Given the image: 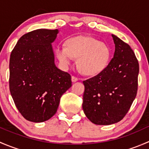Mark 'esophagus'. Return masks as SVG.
Returning <instances> with one entry per match:
<instances>
[{
  "label": "esophagus",
  "mask_w": 149,
  "mask_h": 149,
  "mask_svg": "<svg viewBox=\"0 0 149 149\" xmlns=\"http://www.w3.org/2000/svg\"><path fill=\"white\" fill-rule=\"evenodd\" d=\"M71 80H72V82H76L78 81V78L76 77V76H72Z\"/></svg>",
  "instance_id": "1"
}]
</instances>
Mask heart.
I'll list each match as a JSON object with an SVG mask.
<instances>
[{"label":"heart","instance_id":"b5f03b06","mask_svg":"<svg viewBox=\"0 0 149 149\" xmlns=\"http://www.w3.org/2000/svg\"><path fill=\"white\" fill-rule=\"evenodd\" d=\"M57 58L64 67H68L78 58L77 65L84 75L94 76L107 67L110 58V49L102 42L87 36L69 39L65 45L57 47Z\"/></svg>","mask_w":149,"mask_h":149}]
</instances>
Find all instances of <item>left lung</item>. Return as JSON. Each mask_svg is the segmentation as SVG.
Segmentation results:
<instances>
[{
    "instance_id": "8db88e82",
    "label": "left lung",
    "mask_w": 149,
    "mask_h": 149,
    "mask_svg": "<svg viewBox=\"0 0 149 149\" xmlns=\"http://www.w3.org/2000/svg\"><path fill=\"white\" fill-rule=\"evenodd\" d=\"M115 45L113 58L104 69L83 81L82 107L96 125H108L120 121L136 97L139 65L130 47L112 34Z\"/></svg>"
}]
</instances>
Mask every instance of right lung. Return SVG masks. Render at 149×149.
<instances>
[{"label":"right lung","mask_w":149,"mask_h":149,"mask_svg":"<svg viewBox=\"0 0 149 149\" xmlns=\"http://www.w3.org/2000/svg\"><path fill=\"white\" fill-rule=\"evenodd\" d=\"M58 32L39 29L26 33L10 54V94L22 116L33 123L52 118L61 96L72 86L70 75L55 63L52 43Z\"/></svg>","instance_id":"add662e5"}]
</instances>
